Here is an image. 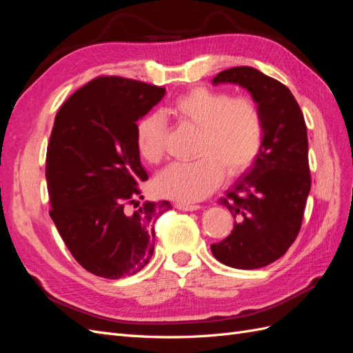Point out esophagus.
<instances>
[{
  "mask_svg": "<svg viewBox=\"0 0 353 353\" xmlns=\"http://www.w3.org/2000/svg\"><path fill=\"white\" fill-rule=\"evenodd\" d=\"M175 208L178 210H184V212H193V210H199L200 209L199 205H188V203H176Z\"/></svg>",
  "mask_w": 353,
  "mask_h": 353,
  "instance_id": "34e87169",
  "label": "esophagus"
}]
</instances>
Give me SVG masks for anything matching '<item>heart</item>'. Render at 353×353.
I'll list each match as a JSON object with an SVG mask.
<instances>
[{
	"instance_id": "obj_1",
	"label": "heart",
	"mask_w": 353,
	"mask_h": 353,
	"mask_svg": "<svg viewBox=\"0 0 353 353\" xmlns=\"http://www.w3.org/2000/svg\"><path fill=\"white\" fill-rule=\"evenodd\" d=\"M176 122L199 131L193 162H178L159 172L153 188L160 197L194 203L208 197L222 181L223 172L237 176L258 157L263 143V116L248 95L196 87L181 94L169 105ZM165 117L150 112L135 125V145L147 163L165 154Z\"/></svg>"
}]
</instances>
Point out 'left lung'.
Instances as JSON below:
<instances>
[{"mask_svg": "<svg viewBox=\"0 0 353 353\" xmlns=\"http://www.w3.org/2000/svg\"><path fill=\"white\" fill-rule=\"evenodd\" d=\"M212 83H237L250 92L263 116V143L252 166L219 199L236 222L210 249L231 268H262L281 258L302 225L311 191L305 117L292 91L258 69L222 70Z\"/></svg>", "mask_w": 353, "mask_h": 353, "instance_id": "left-lung-1", "label": "left lung"}]
</instances>
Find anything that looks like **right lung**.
I'll return each mask as SVG.
<instances>
[{
  "instance_id": "1",
  "label": "right lung",
  "mask_w": 353,
  "mask_h": 353,
  "mask_svg": "<svg viewBox=\"0 0 353 353\" xmlns=\"http://www.w3.org/2000/svg\"><path fill=\"white\" fill-rule=\"evenodd\" d=\"M166 90L119 77L83 85L61 104L47 147L50 216L82 268L117 280L141 271L154 252V222L170 203L144 201L148 175L135 145V125ZM138 203V201H137Z\"/></svg>"
}]
</instances>
